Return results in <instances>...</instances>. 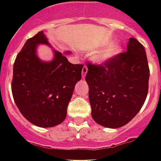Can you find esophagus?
I'll use <instances>...</instances> for the list:
<instances>
[{"label":"esophagus","mask_w":161,"mask_h":161,"mask_svg":"<svg viewBox=\"0 0 161 161\" xmlns=\"http://www.w3.org/2000/svg\"><path fill=\"white\" fill-rule=\"evenodd\" d=\"M87 73H88V68H87L86 66H83V69H82V77H83V78H85V75L87 74Z\"/></svg>","instance_id":"34e87169"}]
</instances>
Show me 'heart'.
I'll return each instance as SVG.
<instances>
[{"mask_svg": "<svg viewBox=\"0 0 161 161\" xmlns=\"http://www.w3.org/2000/svg\"><path fill=\"white\" fill-rule=\"evenodd\" d=\"M121 52H122L121 45L117 42H114L95 54L93 57V59L98 63H107L108 61L112 60L115 57H117L118 55H119Z\"/></svg>", "mask_w": 161, "mask_h": 161, "instance_id": "heart-1", "label": "heart"}]
</instances>
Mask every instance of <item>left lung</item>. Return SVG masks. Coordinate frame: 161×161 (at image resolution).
Masks as SVG:
<instances>
[{"mask_svg":"<svg viewBox=\"0 0 161 161\" xmlns=\"http://www.w3.org/2000/svg\"><path fill=\"white\" fill-rule=\"evenodd\" d=\"M87 66L85 80L93 120L112 129L127 125L140 112L148 94L150 69L142 44L131 37L125 53L103 65Z\"/></svg>","mask_w":161,"mask_h":161,"instance_id":"left-lung-1","label":"left lung"}]
</instances>
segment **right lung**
Instances as JSON below:
<instances>
[{
	"label": "right lung",
	"instance_id": "obj_1",
	"mask_svg": "<svg viewBox=\"0 0 161 161\" xmlns=\"http://www.w3.org/2000/svg\"><path fill=\"white\" fill-rule=\"evenodd\" d=\"M39 44L50 46L43 31L29 38L16 56L11 91L19 111L29 122L39 127H53L65 119L83 65L69 63L56 50L51 62L42 61L36 55Z\"/></svg>",
	"mask_w": 161,
	"mask_h": 161
}]
</instances>
